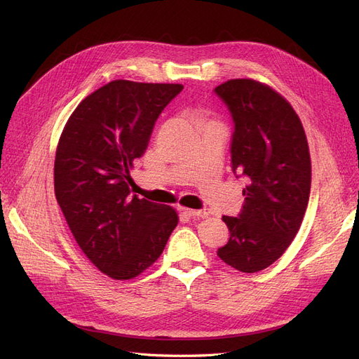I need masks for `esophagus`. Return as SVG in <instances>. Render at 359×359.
<instances>
[{"instance_id":"obj_1","label":"esophagus","mask_w":359,"mask_h":359,"mask_svg":"<svg viewBox=\"0 0 359 359\" xmlns=\"http://www.w3.org/2000/svg\"><path fill=\"white\" fill-rule=\"evenodd\" d=\"M181 211L189 217H202V219L208 217V212L206 211H198V210H190V208H181Z\"/></svg>"}]
</instances>
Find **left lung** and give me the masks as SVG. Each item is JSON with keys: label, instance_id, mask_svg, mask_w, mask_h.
Masks as SVG:
<instances>
[{"label": "left lung", "instance_id": "1", "mask_svg": "<svg viewBox=\"0 0 359 359\" xmlns=\"http://www.w3.org/2000/svg\"><path fill=\"white\" fill-rule=\"evenodd\" d=\"M214 93L233 123L232 170L248 178L243 210L223 215L231 232L219 257L243 273H257L286 252L307 210L311 163L293 107L268 85L232 79Z\"/></svg>", "mask_w": 359, "mask_h": 359}]
</instances>
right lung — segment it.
Masks as SVG:
<instances>
[{
    "label": "right lung",
    "instance_id": "add662e5",
    "mask_svg": "<svg viewBox=\"0 0 359 359\" xmlns=\"http://www.w3.org/2000/svg\"><path fill=\"white\" fill-rule=\"evenodd\" d=\"M182 88L112 81L83 99L62 130L53 168L58 205L82 252L112 278L153 265L178 224L170 206L132 196L130 169Z\"/></svg>",
    "mask_w": 359,
    "mask_h": 359
}]
</instances>
